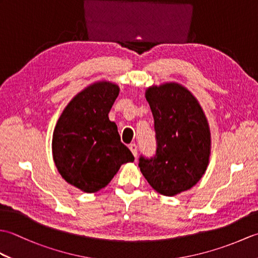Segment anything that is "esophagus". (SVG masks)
Listing matches in <instances>:
<instances>
[{
    "label": "esophagus",
    "instance_id": "obj_1",
    "mask_svg": "<svg viewBox=\"0 0 258 258\" xmlns=\"http://www.w3.org/2000/svg\"><path fill=\"white\" fill-rule=\"evenodd\" d=\"M128 149L131 150V152L133 153V155H134L135 157L138 156V146H136V144H134V143L130 144V145H128Z\"/></svg>",
    "mask_w": 258,
    "mask_h": 258
}]
</instances>
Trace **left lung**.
I'll return each mask as SVG.
<instances>
[{
  "label": "left lung",
  "instance_id": "left-lung-1",
  "mask_svg": "<svg viewBox=\"0 0 258 258\" xmlns=\"http://www.w3.org/2000/svg\"><path fill=\"white\" fill-rule=\"evenodd\" d=\"M156 139L155 155L140 156L139 166L158 193L174 196L204 175L211 154V133L196 98L182 85L166 83L145 93Z\"/></svg>",
  "mask_w": 258,
  "mask_h": 258
}]
</instances>
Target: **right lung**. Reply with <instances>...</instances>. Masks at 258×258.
Wrapping results in <instances>:
<instances>
[{"instance_id":"obj_1","label":"right lung","mask_w":258,"mask_h":258,"mask_svg":"<svg viewBox=\"0 0 258 258\" xmlns=\"http://www.w3.org/2000/svg\"><path fill=\"white\" fill-rule=\"evenodd\" d=\"M116 84L98 82L80 92L59 116L53 133V160L58 173L85 193L105 187L120 165L134 156L120 142L108 113L118 96Z\"/></svg>"}]
</instances>
